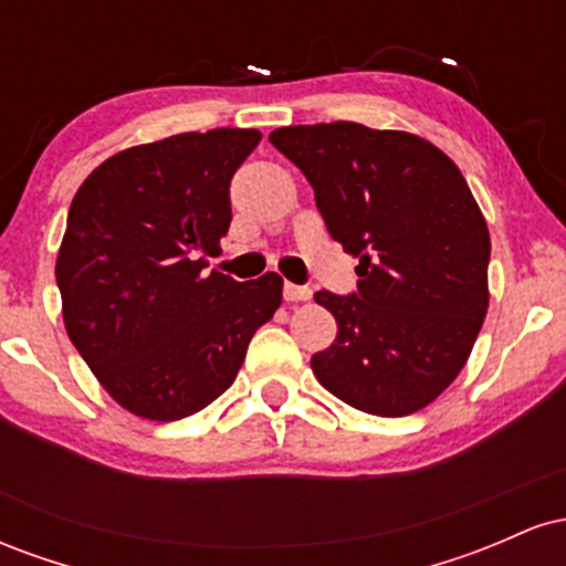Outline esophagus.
<instances>
[{
	"instance_id": "34e87169",
	"label": "esophagus",
	"mask_w": 566,
	"mask_h": 566,
	"mask_svg": "<svg viewBox=\"0 0 566 566\" xmlns=\"http://www.w3.org/2000/svg\"><path fill=\"white\" fill-rule=\"evenodd\" d=\"M284 301H308L311 297V287H305V284H292V282H284Z\"/></svg>"
}]
</instances>
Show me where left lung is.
<instances>
[{
	"label": "left lung",
	"instance_id": "left-lung-1",
	"mask_svg": "<svg viewBox=\"0 0 566 566\" xmlns=\"http://www.w3.org/2000/svg\"><path fill=\"white\" fill-rule=\"evenodd\" d=\"M269 140L314 188L329 237L359 258L356 292L314 295L337 337L311 369L361 412H418L458 378L490 303V231L469 184L433 143L399 129L329 122Z\"/></svg>",
	"mask_w": 566,
	"mask_h": 566
}]
</instances>
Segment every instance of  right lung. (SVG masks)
Returning a JSON list of instances; mask_svg holds the SVG:
<instances>
[{
  "label": "right lung",
  "mask_w": 566,
  "mask_h": 566,
  "mask_svg": "<svg viewBox=\"0 0 566 566\" xmlns=\"http://www.w3.org/2000/svg\"><path fill=\"white\" fill-rule=\"evenodd\" d=\"M258 129L218 127L127 148L71 201L55 279L66 333L101 386L146 420H180L237 378L282 303V276L210 271L233 172Z\"/></svg>",
  "instance_id": "obj_1"
}]
</instances>
